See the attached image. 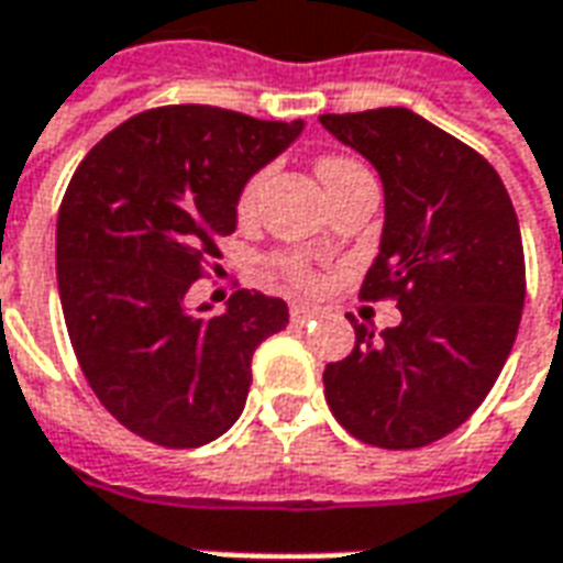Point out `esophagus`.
<instances>
[{
	"mask_svg": "<svg viewBox=\"0 0 563 563\" xmlns=\"http://www.w3.org/2000/svg\"><path fill=\"white\" fill-rule=\"evenodd\" d=\"M292 322H298V325H305V322H310V319H317L322 310L319 307H310V305H292Z\"/></svg>",
	"mask_w": 563,
	"mask_h": 563,
	"instance_id": "34e87169",
	"label": "esophagus"
}]
</instances>
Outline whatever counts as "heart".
<instances>
[{"mask_svg":"<svg viewBox=\"0 0 563 563\" xmlns=\"http://www.w3.org/2000/svg\"><path fill=\"white\" fill-rule=\"evenodd\" d=\"M353 168H358L355 162L341 159V156H329V159L319 162V177H322V184H329L331 177H338V174H343V172H353ZM258 184H262V177H253V180L244 186L238 208L250 210V205H253V198H256V192H258ZM286 271L292 274V280L298 283V286H313V283H317L313 271L307 268V265H301V262H286Z\"/></svg>","mask_w":563,"mask_h":563,"instance_id":"heart-1","label":"heart"}]
</instances>
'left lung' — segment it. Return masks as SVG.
Segmentation results:
<instances>
[{
  "mask_svg": "<svg viewBox=\"0 0 563 563\" xmlns=\"http://www.w3.org/2000/svg\"><path fill=\"white\" fill-rule=\"evenodd\" d=\"M319 123L377 168L386 220L362 298L395 295L401 310L379 334L355 325L353 353L322 374L325 401L362 443L428 446L471 419L507 365L525 307L516 210L476 150L407 108Z\"/></svg>",
  "mask_w": 563,
  "mask_h": 563,
  "instance_id": "8db88e82",
  "label": "left lung"
}]
</instances>
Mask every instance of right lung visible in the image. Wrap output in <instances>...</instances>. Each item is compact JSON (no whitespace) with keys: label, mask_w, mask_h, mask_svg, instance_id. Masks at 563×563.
Wrapping results in <instances>:
<instances>
[{"label":"right lung","mask_w":563,"mask_h":563,"mask_svg":"<svg viewBox=\"0 0 563 563\" xmlns=\"http://www.w3.org/2000/svg\"><path fill=\"white\" fill-rule=\"evenodd\" d=\"M305 120L168 104L120 123L80 162L56 220V283L80 371L117 422L196 449L244 413L256 346L286 329L283 298L238 292L186 310L201 262L234 232L250 177Z\"/></svg>","instance_id":"1"}]
</instances>
